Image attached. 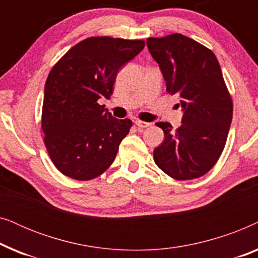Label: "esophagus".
Returning a JSON list of instances; mask_svg holds the SVG:
<instances>
[{"label":"esophagus","mask_w":258,"mask_h":258,"mask_svg":"<svg viewBox=\"0 0 258 258\" xmlns=\"http://www.w3.org/2000/svg\"><path fill=\"white\" fill-rule=\"evenodd\" d=\"M135 124L139 126V128H149V126L151 125V123L143 122V121H140V119H136Z\"/></svg>","instance_id":"obj_1"}]
</instances>
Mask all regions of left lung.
I'll list each match as a JSON object with an SVG mask.
<instances>
[{"label":"left lung","instance_id":"left-lung-1","mask_svg":"<svg viewBox=\"0 0 258 258\" xmlns=\"http://www.w3.org/2000/svg\"><path fill=\"white\" fill-rule=\"evenodd\" d=\"M147 45L167 91L181 98L183 111L176 132L170 123H156L164 141L154 150L155 163L179 181L201 177L220 158L232 119V101L220 63L210 49L181 34L150 37Z\"/></svg>","mask_w":258,"mask_h":258}]
</instances>
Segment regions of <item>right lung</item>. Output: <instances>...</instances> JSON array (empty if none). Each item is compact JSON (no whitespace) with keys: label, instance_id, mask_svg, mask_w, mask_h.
I'll return each mask as SVG.
<instances>
[{"label":"right lung","instance_id":"add662e5","mask_svg":"<svg viewBox=\"0 0 258 258\" xmlns=\"http://www.w3.org/2000/svg\"><path fill=\"white\" fill-rule=\"evenodd\" d=\"M144 45L140 40L89 37L52 67L44 86L42 130L49 156L63 175L88 181L114 162L133 122L112 117L97 101L109 98L119 68Z\"/></svg>","mask_w":258,"mask_h":258}]
</instances>
